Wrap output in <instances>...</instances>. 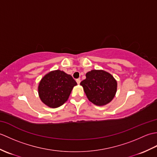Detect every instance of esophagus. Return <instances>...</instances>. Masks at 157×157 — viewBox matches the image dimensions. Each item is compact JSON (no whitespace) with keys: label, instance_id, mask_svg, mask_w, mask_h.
<instances>
[{"label":"esophagus","instance_id":"1","mask_svg":"<svg viewBox=\"0 0 157 157\" xmlns=\"http://www.w3.org/2000/svg\"><path fill=\"white\" fill-rule=\"evenodd\" d=\"M76 82H77V84H80V82H81L80 79H76Z\"/></svg>","mask_w":157,"mask_h":157}]
</instances>
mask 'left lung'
<instances>
[{"label":"left lung","instance_id":"8db88e82","mask_svg":"<svg viewBox=\"0 0 157 157\" xmlns=\"http://www.w3.org/2000/svg\"><path fill=\"white\" fill-rule=\"evenodd\" d=\"M81 82L88 99L97 106H105L114 98L117 82L111 73L102 69H93L86 74Z\"/></svg>","mask_w":157,"mask_h":157}]
</instances>
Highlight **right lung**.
Segmentation results:
<instances>
[{"label": "right lung", "instance_id": "obj_1", "mask_svg": "<svg viewBox=\"0 0 157 157\" xmlns=\"http://www.w3.org/2000/svg\"><path fill=\"white\" fill-rule=\"evenodd\" d=\"M76 82L61 70L51 71L40 81L38 90L41 101L48 107H59L67 101Z\"/></svg>", "mask_w": 157, "mask_h": 157}]
</instances>
